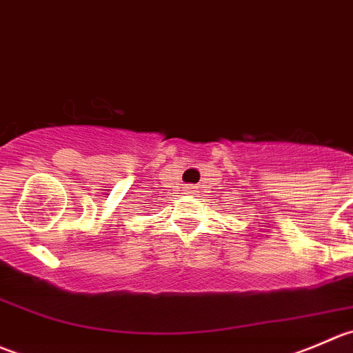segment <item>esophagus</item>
<instances>
[{
	"label": "esophagus",
	"instance_id": "esophagus-1",
	"mask_svg": "<svg viewBox=\"0 0 353 353\" xmlns=\"http://www.w3.org/2000/svg\"><path fill=\"white\" fill-rule=\"evenodd\" d=\"M195 187H187V194H194Z\"/></svg>",
	"mask_w": 353,
	"mask_h": 353
}]
</instances>
